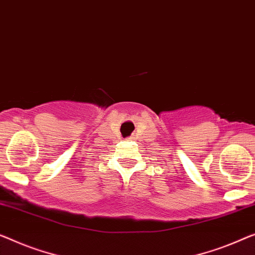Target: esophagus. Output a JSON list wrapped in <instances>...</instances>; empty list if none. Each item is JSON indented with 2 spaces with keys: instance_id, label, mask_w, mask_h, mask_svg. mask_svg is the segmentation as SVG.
I'll use <instances>...</instances> for the list:
<instances>
[{
  "instance_id": "1",
  "label": "esophagus",
  "mask_w": 255,
  "mask_h": 255,
  "mask_svg": "<svg viewBox=\"0 0 255 255\" xmlns=\"http://www.w3.org/2000/svg\"><path fill=\"white\" fill-rule=\"evenodd\" d=\"M127 139H128V140H131V137H128Z\"/></svg>"
}]
</instances>
